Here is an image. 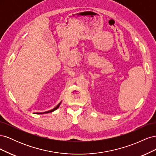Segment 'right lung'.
I'll use <instances>...</instances> for the list:
<instances>
[{"label":"right lung","mask_w":156,"mask_h":156,"mask_svg":"<svg viewBox=\"0 0 156 156\" xmlns=\"http://www.w3.org/2000/svg\"><path fill=\"white\" fill-rule=\"evenodd\" d=\"M61 102H62V101H61ZM61 102H60V103H58V104L57 105H56V107L55 108H54L53 109H52V110H51V111H47V112H37V114H45V113H48V112H53L54 111L56 110V109H57V108L59 107V106H60V105Z\"/></svg>","instance_id":"add662e5"}]
</instances>
